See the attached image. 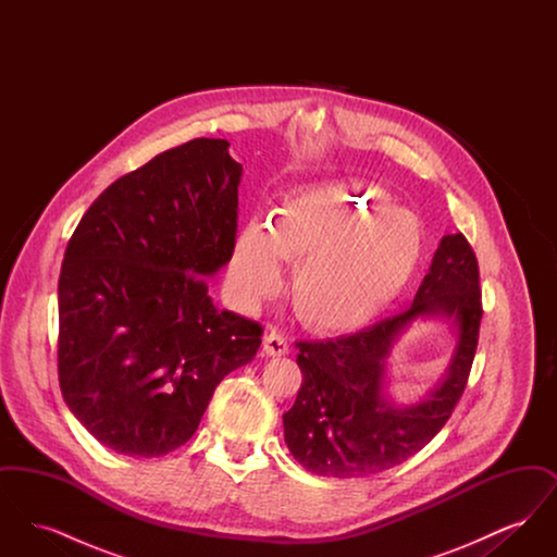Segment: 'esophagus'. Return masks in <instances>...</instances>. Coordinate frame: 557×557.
<instances>
[{"instance_id":"34e87169","label":"esophagus","mask_w":557,"mask_h":557,"mask_svg":"<svg viewBox=\"0 0 557 557\" xmlns=\"http://www.w3.org/2000/svg\"><path fill=\"white\" fill-rule=\"evenodd\" d=\"M263 350H265L269 357H284V355H288V350H290V345H288V341L280 334V332H269L265 336V343H263Z\"/></svg>"}]
</instances>
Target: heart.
Segmentation results:
<instances>
[{
    "label": "heart",
    "instance_id": "b5f03b06",
    "mask_svg": "<svg viewBox=\"0 0 557 557\" xmlns=\"http://www.w3.org/2000/svg\"><path fill=\"white\" fill-rule=\"evenodd\" d=\"M422 257V227L411 212L368 182L309 187L286 198L269 230L250 221L234 244L230 286L257 309L286 284L300 259L292 302L321 332H350L384 313Z\"/></svg>",
    "mask_w": 557,
    "mask_h": 557
}]
</instances>
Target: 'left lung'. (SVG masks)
Segmentation results:
<instances>
[{
    "instance_id": "left-lung-1",
    "label": "left lung",
    "mask_w": 557,
    "mask_h": 557,
    "mask_svg": "<svg viewBox=\"0 0 557 557\" xmlns=\"http://www.w3.org/2000/svg\"><path fill=\"white\" fill-rule=\"evenodd\" d=\"M445 318L456 348L444 377L416 404L389 397L387 359L413 320ZM482 319L478 261L463 234L443 236L411 307L368 330L325 343H298L302 384L284 413L294 459L325 478L391 470L447 424L474 361Z\"/></svg>"
}]
</instances>
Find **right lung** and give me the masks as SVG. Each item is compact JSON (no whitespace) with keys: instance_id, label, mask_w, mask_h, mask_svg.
<instances>
[{"instance_id":"1","label":"right lung","mask_w":557,"mask_h":557,"mask_svg":"<svg viewBox=\"0 0 557 557\" xmlns=\"http://www.w3.org/2000/svg\"><path fill=\"white\" fill-rule=\"evenodd\" d=\"M198 137L108 186L66 246L58 377L104 447L159 457L200 424L216 384L255 359L263 327L219 311L205 277L236 244L242 164Z\"/></svg>"}]
</instances>
